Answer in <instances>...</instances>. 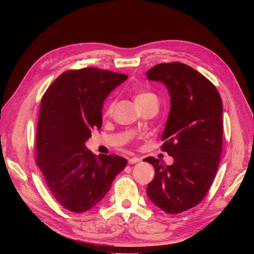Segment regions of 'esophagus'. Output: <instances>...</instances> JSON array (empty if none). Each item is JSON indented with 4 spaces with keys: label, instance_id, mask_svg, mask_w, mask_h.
I'll list each match as a JSON object with an SVG mask.
<instances>
[{
    "label": "esophagus",
    "instance_id": "1",
    "mask_svg": "<svg viewBox=\"0 0 254 254\" xmlns=\"http://www.w3.org/2000/svg\"><path fill=\"white\" fill-rule=\"evenodd\" d=\"M141 161V159L139 157H131L128 159V164H136V163H139Z\"/></svg>",
    "mask_w": 254,
    "mask_h": 254
}]
</instances>
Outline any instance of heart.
Segmentation results:
<instances>
[{
    "mask_svg": "<svg viewBox=\"0 0 254 254\" xmlns=\"http://www.w3.org/2000/svg\"><path fill=\"white\" fill-rule=\"evenodd\" d=\"M153 100H156V97H155V95H153L152 92H149V91H140V92L137 93L136 97H135V101H136L137 105H141V104L147 103V102L153 101ZM113 108H114V102L109 101L105 107L104 115L105 116H110L112 111H113Z\"/></svg>",
    "mask_w": 254,
    "mask_h": 254,
    "instance_id": "heart-1",
    "label": "heart"
}]
</instances>
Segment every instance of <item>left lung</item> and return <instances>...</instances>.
I'll list each match as a JSON object with an SVG mask.
<instances>
[{"label": "left lung", "mask_w": 254, "mask_h": 254, "mask_svg": "<svg viewBox=\"0 0 254 254\" xmlns=\"http://www.w3.org/2000/svg\"><path fill=\"white\" fill-rule=\"evenodd\" d=\"M146 74L169 90L171 110L161 149L174 158L171 166L152 156L144 159L155 170L146 192L158 208L178 214L201 203L216 175L222 151V101L215 85L185 64H158Z\"/></svg>", "instance_id": "left-lung-1"}]
</instances>
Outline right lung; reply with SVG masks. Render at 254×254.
I'll return each mask as SVG.
<instances>
[{"label": "right lung", "instance_id": "add662e5", "mask_svg": "<svg viewBox=\"0 0 254 254\" xmlns=\"http://www.w3.org/2000/svg\"><path fill=\"white\" fill-rule=\"evenodd\" d=\"M127 78L98 68L61 74L42 97L36 134V163L47 188L64 209L82 213L109 191L127 166L116 155H95L85 148L92 129L102 127V107Z\"/></svg>", "mask_w": 254, "mask_h": 254}]
</instances>
